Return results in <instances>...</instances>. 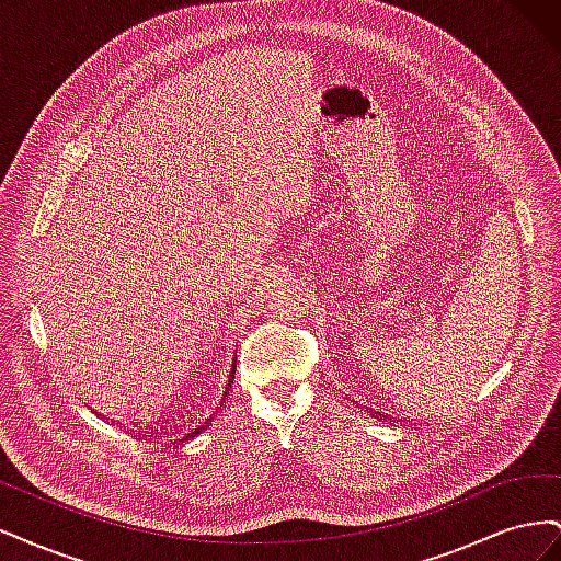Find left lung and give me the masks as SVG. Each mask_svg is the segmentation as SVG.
Listing matches in <instances>:
<instances>
[{
  "label": "left lung",
  "instance_id": "left-lung-1",
  "mask_svg": "<svg viewBox=\"0 0 561 561\" xmlns=\"http://www.w3.org/2000/svg\"><path fill=\"white\" fill-rule=\"evenodd\" d=\"M379 416H381V414H379Z\"/></svg>",
  "mask_w": 561,
  "mask_h": 561
}]
</instances>
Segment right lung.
<instances>
[{
	"label": "right lung",
	"instance_id": "add662e5",
	"mask_svg": "<svg viewBox=\"0 0 561 561\" xmlns=\"http://www.w3.org/2000/svg\"><path fill=\"white\" fill-rule=\"evenodd\" d=\"M233 371H236V367H233ZM233 371H231V375H229V388H231V383H233ZM227 398V396H225ZM219 404H222V402H219ZM215 416V412H210L208 416H201L196 423H194V426H190V428H182L178 435H180V439H190V437H196L201 431H206L208 428V423H210V419Z\"/></svg>",
	"mask_w": 561,
	"mask_h": 561
}]
</instances>
